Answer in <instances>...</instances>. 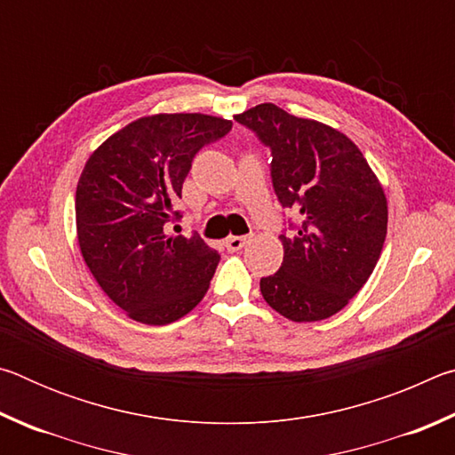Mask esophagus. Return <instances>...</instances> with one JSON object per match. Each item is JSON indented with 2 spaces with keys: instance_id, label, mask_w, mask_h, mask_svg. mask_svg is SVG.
I'll return each instance as SVG.
<instances>
[{
  "instance_id": "34e87169",
  "label": "esophagus",
  "mask_w": 455,
  "mask_h": 455,
  "mask_svg": "<svg viewBox=\"0 0 455 455\" xmlns=\"http://www.w3.org/2000/svg\"><path fill=\"white\" fill-rule=\"evenodd\" d=\"M246 243H249V238H246V236H228V238H225V246L230 252L241 251Z\"/></svg>"
}]
</instances>
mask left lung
Segmentation results:
<instances>
[{
  "instance_id": "left-lung-1",
  "label": "left lung",
  "mask_w": 455,
  "mask_h": 455,
  "mask_svg": "<svg viewBox=\"0 0 455 455\" xmlns=\"http://www.w3.org/2000/svg\"><path fill=\"white\" fill-rule=\"evenodd\" d=\"M235 120L271 146L273 187L299 214L281 235L283 263L260 279L268 307L295 323L333 317L357 295L379 260L387 198L357 144L341 130L299 118L271 102Z\"/></svg>"
}]
</instances>
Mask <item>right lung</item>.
I'll return each instance as SVG.
<instances>
[{"label": "right lung", "mask_w": 455, "mask_h": 455, "mask_svg": "<svg viewBox=\"0 0 455 455\" xmlns=\"http://www.w3.org/2000/svg\"><path fill=\"white\" fill-rule=\"evenodd\" d=\"M233 120L150 114L98 146L76 188L80 252L108 299L144 325H168L203 301L220 255L203 238L166 235L192 158Z\"/></svg>", "instance_id": "right-lung-1"}]
</instances>
